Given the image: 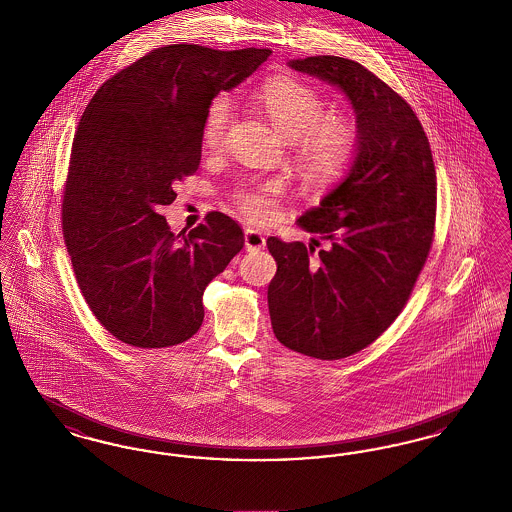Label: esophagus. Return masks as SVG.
Here are the masks:
<instances>
[{
  "label": "esophagus",
  "mask_w": 512,
  "mask_h": 512,
  "mask_svg": "<svg viewBox=\"0 0 512 512\" xmlns=\"http://www.w3.org/2000/svg\"><path fill=\"white\" fill-rule=\"evenodd\" d=\"M267 245V240L261 232L257 230H245V249L247 251H259Z\"/></svg>",
  "instance_id": "34e87169"
}]
</instances>
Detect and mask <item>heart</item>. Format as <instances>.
Returning a JSON list of instances; mask_svg holds the SVG:
<instances>
[{"mask_svg": "<svg viewBox=\"0 0 512 512\" xmlns=\"http://www.w3.org/2000/svg\"><path fill=\"white\" fill-rule=\"evenodd\" d=\"M257 99L280 132L295 140L297 163L307 178L330 182L351 167L361 142L359 126L345 115H326L328 103L315 88L292 78H274L259 90ZM230 122L232 101L220 96L205 113L203 146H224ZM280 195L278 182H247L234 190L232 201L249 222L267 224L278 215Z\"/></svg>", "mask_w": 512, "mask_h": 512, "instance_id": "heart-1", "label": "heart"}]
</instances>
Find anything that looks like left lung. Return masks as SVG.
I'll return each mask as SVG.
<instances>
[{"instance_id": "1", "label": "left lung", "mask_w": 512, "mask_h": 512, "mask_svg": "<svg viewBox=\"0 0 512 512\" xmlns=\"http://www.w3.org/2000/svg\"><path fill=\"white\" fill-rule=\"evenodd\" d=\"M290 67L349 98L361 132L351 171L297 224L330 245L268 238L278 270L268 286L276 340L320 361L359 353L407 305L436 226V167L413 107L363 65L315 55Z\"/></svg>"}]
</instances>
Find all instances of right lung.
Returning <instances> with one entry per match:
<instances>
[{
  "mask_svg": "<svg viewBox=\"0 0 512 512\" xmlns=\"http://www.w3.org/2000/svg\"><path fill=\"white\" fill-rule=\"evenodd\" d=\"M270 49L172 44L101 84L78 122L61 220L78 288L99 324L142 349L190 340L207 284L242 251L236 220L213 211L180 238L159 213L197 171L201 126L220 90Z\"/></svg>",
  "mask_w": 512,
  "mask_h": 512,
  "instance_id": "right-lung-1",
  "label": "right lung"
}]
</instances>
